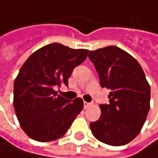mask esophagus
<instances>
[{
	"instance_id": "1",
	"label": "esophagus",
	"mask_w": 158,
	"mask_h": 158,
	"mask_svg": "<svg viewBox=\"0 0 158 158\" xmlns=\"http://www.w3.org/2000/svg\"><path fill=\"white\" fill-rule=\"evenodd\" d=\"M92 104L91 103H88V102H84V109H88Z\"/></svg>"
}]
</instances>
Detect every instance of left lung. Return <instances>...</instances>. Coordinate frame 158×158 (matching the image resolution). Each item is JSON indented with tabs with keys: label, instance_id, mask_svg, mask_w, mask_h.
Returning a JSON list of instances; mask_svg holds the SVG:
<instances>
[{
	"label": "left lung",
	"instance_id": "obj_1",
	"mask_svg": "<svg viewBox=\"0 0 158 158\" xmlns=\"http://www.w3.org/2000/svg\"><path fill=\"white\" fill-rule=\"evenodd\" d=\"M102 87L112 90L110 104L100 105L101 117L90 124L102 143L119 147L129 143L143 129L150 108V86L141 66L117 46L89 52Z\"/></svg>",
	"mask_w": 158,
	"mask_h": 158
}]
</instances>
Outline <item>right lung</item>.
<instances>
[{
    "label": "right lung",
    "mask_w": 158,
    "mask_h": 158,
    "mask_svg": "<svg viewBox=\"0 0 158 158\" xmlns=\"http://www.w3.org/2000/svg\"><path fill=\"white\" fill-rule=\"evenodd\" d=\"M61 43L47 44L25 60L14 83V108L19 123L31 139L46 143L63 136L84 107L83 100L69 101L54 87L68 85L73 69L88 54Z\"/></svg>",
    "instance_id": "add662e5"
}]
</instances>
